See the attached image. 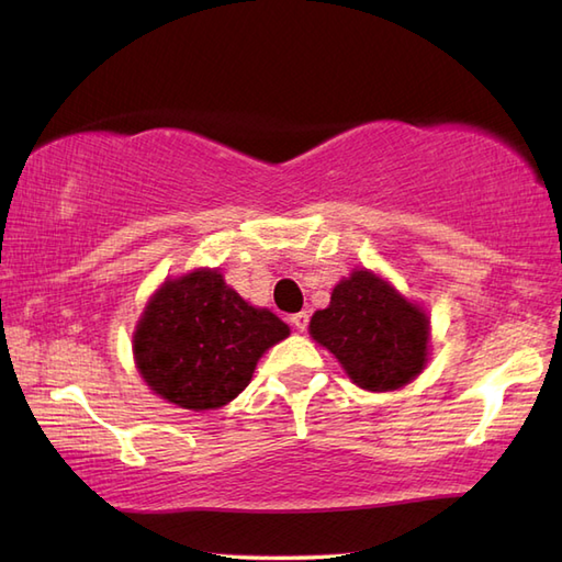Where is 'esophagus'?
<instances>
[{"instance_id": "esophagus-1", "label": "esophagus", "mask_w": 562, "mask_h": 562, "mask_svg": "<svg viewBox=\"0 0 562 562\" xmlns=\"http://www.w3.org/2000/svg\"><path fill=\"white\" fill-rule=\"evenodd\" d=\"M290 321H292V326H294L296 330H306V326H308V314H306V312L292 314V316H290Z\"/></svg>"}]
</instances>
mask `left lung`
I'll list each match as a JSON object with an SVG mask.
<instances>
[{"label":"left lung","instance_id":"left-lung-1","mask_svg":"<svg viewBox=\"0 0 562 562\" xmlns=\"http://www.w3.org/2000/svg\"><path fill=\"white\" fill-rule=\"evenodd\" d=\"M312 336L355 386L398 391L423 374L432 326L420 304L403 296L374 270L355 268L330 292V304L312 316Z\"/></svg>","mask_w":562,"mask_h":562}]
</instances>
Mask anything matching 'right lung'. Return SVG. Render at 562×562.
Returning a JSON list of instances; mask_svg holds the SVG:
<instances>
[{
	"instance_id": "add662e5",
	"label": "right lung",
	"mask_w": 562,
	"mask_h": 562,
	"mask_svg": "<svg viewBox=\"0 0 562 562\" xmlns=\"http://www.w3.org/2000/svg\"><path fill=\"white\" fill-rule=\"evenodd\" d=\"M290 326L270 308L248 304L220 268L166 278L133 333L135 367L145 384L186 411H217L234 401Z\"/></svg>"
}]
</instances>
